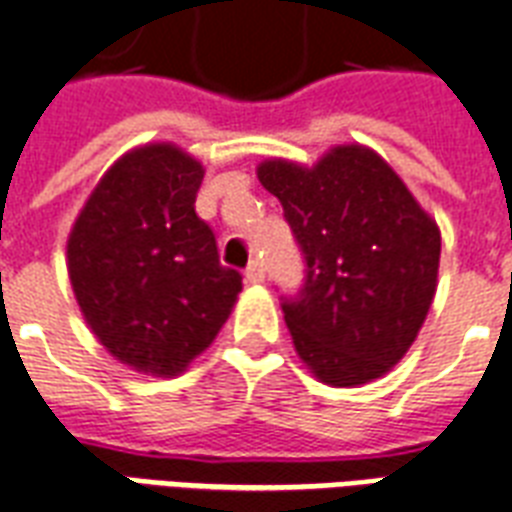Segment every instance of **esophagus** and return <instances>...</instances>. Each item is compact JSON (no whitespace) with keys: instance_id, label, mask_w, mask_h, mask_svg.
Returning <instances> with one entry per match:
<instances>
[{"instance_id":"1","label":"esophagus","mask_w":512,"mask_h":512,"mask_svg":"<svg viewBox=\"0 0 512 512\" xmlns=\"http://www.w3.org/2000/svg\"><path fill=\"white\" fill-rule=\"evenodd\" d=\"M244 276H247L249 284H263V279H265L263 263H260V260H252V263L247 265V271H244Z\"/></svg>"}]
</instances>
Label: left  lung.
Returning a JSON list of instances; mask_svg holds the SVG:
<instances>
[{
	"instance_id": "1",
	"label": "left lung",
	"mask_w": 512,
	"mask_h": 512,
	"mask_svg": "<svg viewBox=\"0 0 512 512\" xmlns=\"http://www.w3.org/2000/svg\"><path fill=\"white\" fill-rule=\"evenodd\" d=\"M257 179L282 201L306 257V282L282 303L300 360L330 386L389 373L435 298L438 222L362 144H338L311 169L271 158Z\"/></svg>"
}]
</instances>
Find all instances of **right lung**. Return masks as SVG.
Listing matches in <instances>:
<instances>
[{
	"label": "right lung",
	"mask_w": 512,
	"mask_h": 512,
	"mask_svg": "<svg viewBox=\"0 0 512 512\" xmlns=\"http://www.w3.org/2000/svg\"><path fill=\"white\" fill-rule=\"evenodd\" d=\"M204 166L177 144L126 152L93 187L66 241L69 279L101 346L171 378L217 338L241 292L195 214Z\"/></svg>",
	"instance_id": "obj_1"
}]
</instances>
